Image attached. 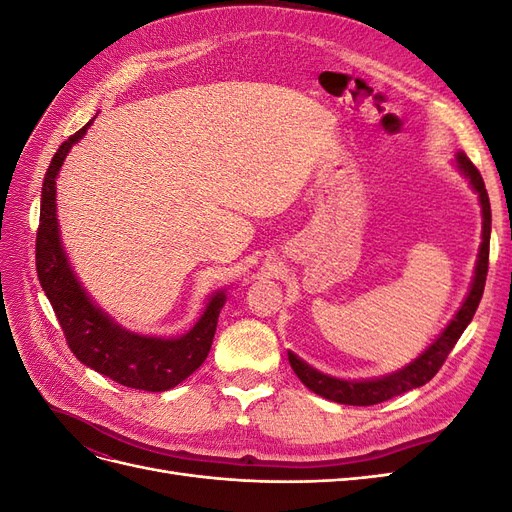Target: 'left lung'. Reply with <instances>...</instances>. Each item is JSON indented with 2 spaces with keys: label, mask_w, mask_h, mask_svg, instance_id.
I'll return each mask as SVG.
<instances>
[{
  "label": "left lung",
  "mask_w": 512,
  "mask_h": 512,
  "mask_svg": "<svg viewBox=\"0 0 512 512\" xmlns=\"http://www.w3.org/2000/svg\"><path fill=\"white\" fill-rule=\"evenodd\" d=\"M457 164L463 170V175H466L470 179V183L474 185V190L478 192V198H480V207H483V245H480L476 275H474L472 290L468 294L466 303L461 305L457 316L444 329V333L421 356H418L414 363H410L408 367L397 371V374L386 376L382 380L346 382V380L322 376L320 371L307 367L301 359H297L292 352H288V361L294 369V374L299 376V380L307 386L309 391H314L316 395H320L324 399L337 401V404L374 406V404H380V401H386V399L397 397L406 391H412V389H416V386L427 384L433 376L438 374V369L444 365L446 356L451 354V350L457 344V339L461 337L463 331H466L470 320L476 314V307H478L480 299H483L487 269H489L491 205H489V196L485 190V181H483V177H480L478 168L470 162V158L463 151L457 153Z\"/></svg>",
  "instance_id": "8db88e82"
}]
</instances>
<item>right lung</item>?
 <instances>
[{
	"label": "right lung",
	"mask_w": 512,
	"mask_h": 512,
	"mask_svg": "<svg viewBox=\"0 0 512 512\" xmlns=\"http://www.w3.org/2000/svg\"><path fill=\"white\" fill-rule=\"evenodd\" d=\"M89 123L59 145L46 168L36 232L38 280L76 359L130 389L162 393L173 389L205 363L226 297L224 292L211 297L194 329L177 339L141 337L123 331L89 301L61 250L55 218V177L70 147L81 141Z\"/></svg>",
	"instance_id": "right-lung-1"
}]
</instances>
